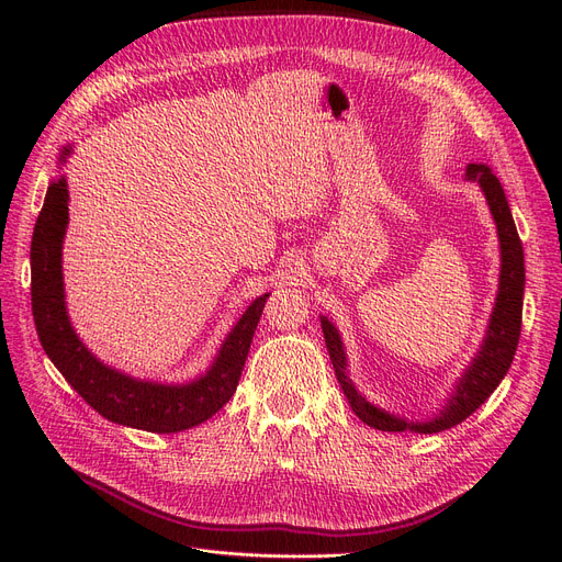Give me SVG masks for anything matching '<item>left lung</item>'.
I'll use <instances>...</instances> for the list:
<instances>
[{
	"instance_id": "obj_1",
	"label": "left lung",
	"mask_w": 562,
	"mask_h": 562,
	"mask_svg": "<svg viewBox=\"0 0 562 562\" xmlns=\"http://www.w3.org/2000/svg\"><path fill=\"white\" fill-rule=\"evenodd\" d=\"M467 180H474L481 184L490 212L496 221L498 239H501V280H498V296L490 318L487 337L481 346V352L471 362V367L460 378L456 394L447 403V407L439 412V417L426 424H407L401 417L387 415V412L371 405L356 387L346 373V356L341 348V339L333 323L323 316L321 328L326 335V346L330 352V360L335 367V375L339 385L352 407V412L371 428L378 430H417V432H439L462 424L471 412H476L487 396L498 387L504 380L510 362L515 358V350L519 344L521 333V301H524V248L519 241V234L510 214V206L504 193V187L496 180V175L483 164H469L467 166Z\"/></svg>"
}]
</instances>
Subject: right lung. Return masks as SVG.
<instances>
[{"instance_id": "right-lung-1", "label": "right lung", "mask_w": 562, "mask_h": 562, "mask_svg": "<svg viewBox=\"0 0 562 562\" xmlns=\"http://www.w3.org/2000/svg\"><path fill=\"white\" fill-rule=\"evenodd\" d=\"M70 150L64 153V157ZM68 225L66 180L52 182L32 239V307L38 339L75 392L113 424L180 432L210 417L234 396L269 293L259 296L227 335L214 367L189 385H155L104 367L77 339L64 301L61 246Z\"/></svg>"}]
</instances>
